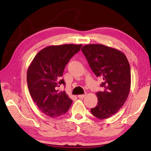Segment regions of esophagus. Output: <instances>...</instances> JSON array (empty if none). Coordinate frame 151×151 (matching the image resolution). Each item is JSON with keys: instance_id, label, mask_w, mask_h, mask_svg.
I'll return each instance as SVG.
<instances>
[{"instance_id": "1", "label": "esophagus", "mask_w": 151, "mask_h": 151, "mask_svg": "<svg viewBox=\"0 0 151 151\" xmlns=\"http://www.w3.org/2000/svg\"><path fill=\"white\" fill-rule=\"evenodd\" d=\"M85 94H82V95H78V98L80 99H83L85 97Z\"/></svg>"}]
</instances>
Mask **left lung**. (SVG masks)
I'll return each mask as SVG.
<instances>
[{
	"label": "left lung",
	"instance_id": "left-lung-1",
	"mask_svg": "<svg viewBox=\"0 0 151 151\" xmlns=\"http://www.w3.org/2000/svg\"><path fill=\"white\" fill-rule=\"evenodd\" d=\"M82 52L97 78L103 79V92L96 93L98 102L91 109L100 119L109 118L118 112L128 98L131 76L126 55L119 50L100 44L83 46Z\"/></svg>",
	"mask_w": 151,
	"mask_h": 151
}]
</instances>
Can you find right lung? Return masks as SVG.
Segmentation results:
<instances>
[{
    "label": "right lung",
    "instance_id": "right-lung-1",
    "mask_svg": "<svg viewBox=\"0 0 151 151\" xmlns=\"http://www.w3.org/2000/svg\"><path fill=\"white\" fill-rule=\"evenodd\" d=\"M82 45H52L42 49L33 58L27 71L29 91L36 105L45 114L55 118L70 109L72 100L58 87L65 83L61 79L69 60Z\"/></svg>",
    "mask_w": 151,
    "mask_h": 151
}]
</instances>
